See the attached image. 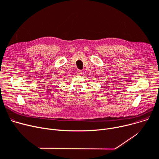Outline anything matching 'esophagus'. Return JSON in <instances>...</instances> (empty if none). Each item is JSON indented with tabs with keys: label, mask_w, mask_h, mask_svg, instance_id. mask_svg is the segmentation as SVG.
Instances as JSON below:
<instances>
[{
	"label": "esophagus",
	"mask_w": 159,
	"mask_h": 159,
	"mask_svg": "<svg viewBox=\"0 0 159 159\" xmlns=\"http://www.w3.org/2000/svg\"><path fill=\"white\" fill-rule=\"evenodd\" d=\"M82 74V71L81 70H78L77 71V75H81Z\"/></svg>",
	"instance_id": "34e87169"
}]
</instances>
